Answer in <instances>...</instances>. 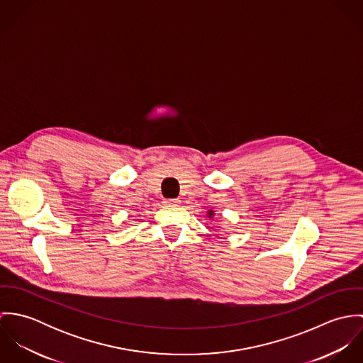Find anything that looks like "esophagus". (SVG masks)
Returning a JSON list of instances; mask_svg holds the SVG:
<instances>
[{
    "label": "esophagus",
    "mask_w": 363,
    "mask_h": 363,
    "mask_svg": "<svg viewBox=\"0 0 363 363\" xmlns=\"http://www.w3.org/2000/svg\"><path fill=\"white\" fill-rule=\"evenodd\" d=\"M163 203H164L166 206H169V207H176V206H179L180 200H179V199H167V200H164Z\"/></svg>",
    "instance_id": "1"
}]
</instances>
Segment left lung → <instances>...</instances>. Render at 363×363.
I'll return each instance as SVG.
<instances>
[{
  "instance_id": "left-lung-1",
  "label": "left lung",
  "mask_w": 363,
  "mask_h": 363,
  "mask_svg": "<svg viewBox=\"0 0 363 363\" xmlns=\"http://www.w3.org/2000/svg\"><path fill=\"white\" fill-rule=\"evenodd\" d=\"M208 215H209V216H212V212H209V213H208Z\"/></svg>"
}]
</instances>
